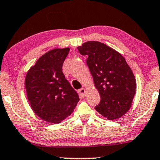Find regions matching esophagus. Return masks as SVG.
Instances as JSON below:
<instances>
[{"mask_svg":"<svg viewBox=\"0 0 160 160\" xmlns=\"http://www.w3.org/2000/svg\"><path fill=\"white\" fill-rule=\"evenodd\" d=\"M85 88H81L80 90H78V93H79V95L81 96V97H84L85 96Z\"/></svg>","mask_w":160,"mask_h":160,"instance_id":"1","label":"esophagus"}]
</instances>
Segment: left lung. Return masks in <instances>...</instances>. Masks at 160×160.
I'll use <instances>...</instances> for the list:
<instances>
[{
	"label": "left lung",
	"instance_id": "left-lung-1",
	"mask_svg": "<svg viewBox=\"0 0 160 160\" xmlns=\"http://www.w3.org/2000/svg\"><path fill=\"white\" fill-rule=\"evenodd\" d=\"M78 49L87 57L86 64L100 94L96 110L109 120L120 118L131 107L136 88L135 76L125 58L98 41L84 42Z\"/></svg>",
	"mask_w": 160,
	"mask_h": 160
}]
</instances>
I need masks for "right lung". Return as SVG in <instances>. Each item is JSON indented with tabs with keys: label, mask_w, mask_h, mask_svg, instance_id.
<instances>
[{
	"label": "right lung",
	"mask_w": 160,
	"mask_h": 160,
	"mask_svg": "<svg viewBox=\"0 0 160 160\" xmlns=\"http://www.w3.org/2000/svg\"><path fill=\"white\" fill-rule=\"evenodd\" d=\"M69 48L53 49L39 58L25 78L27 95L37 115L46 122L59 123L70 115L79 96L62 72Z\"/></svg>",
	"instance_id": "obj_1"
}]
</instances>
